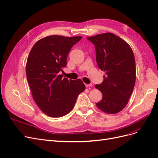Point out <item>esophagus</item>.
I'll return each mask as SVG.
<instances>
[{"label": "esophagus", "instance_id": "obj_1", "mask_svg": "<svg viewBox=\"0 0 158 158\" xmlns=\"http://www.w3.org/2000/svg\"><path fill=\"white\" fill-rule=\"evenodd\" d=\"M85 87L86 88H89V87H92V84H85Z\"/></svg>", "mask_w": 158, "mask_h": 158}]
</instances>
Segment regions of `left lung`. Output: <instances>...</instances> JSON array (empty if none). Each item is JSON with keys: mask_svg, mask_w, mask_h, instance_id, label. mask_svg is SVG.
Listing matches in <instances>:
<instances>
[{"mask_svg": "<svg viewBox=\"0 0 158 158\" xmlns=\"http://www.w3.org/2000/svg\"><path fill=\"white\" fill-rule=\"evenodd\" d=\"M95 45L99 69L106 72L104 80L95 87L102 93L96 103L103 112L115 114L125 107L136 81L135 59L131 47L111 33L87 37Z\"/></svg>", "mask_w": 158, "mask_h": 158, "instance_id": "left-lung-1", "label": "left lung"}]
</instances>
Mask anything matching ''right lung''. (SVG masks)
I'll use <instances>...</instances> for the list:
<instances>
[{
  "label": "right lung",
  "mask_w": 158,
  "mask_h": 158,
  "mask_svg": "<svg viewBox=\"0 0 158 158\" xmlns=\"http://www.w3.org/2000/svg\"><path fill=\"white\" fill-rule=\"evenodd\" d=\"M81 39V36H47L35 43L28 56L26 71L33 98L49 117L68 114L85 88L80 79L69 80L59 74L66 66L71 48Z\"/></svg>",
  "instance_id": "1"
}]
</instances>
